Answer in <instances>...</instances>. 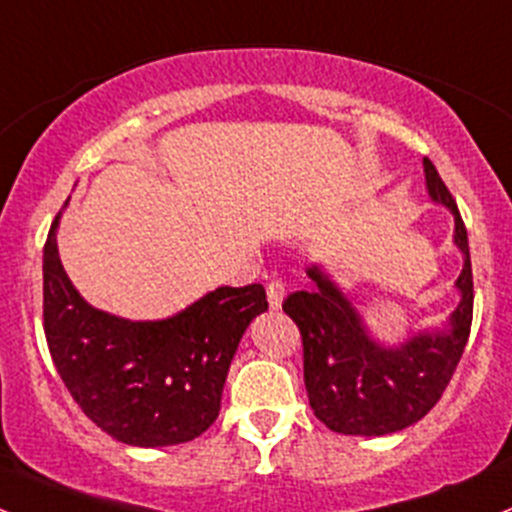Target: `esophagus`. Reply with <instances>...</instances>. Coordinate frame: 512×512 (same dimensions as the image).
<instances>
[{
	"mask_svg": "<svg viewBox=\"0 0 512 512\" xmlns=\"http://www.w3.org/2000/svg\"><path fill=\"white\" fill-rule=\"evenodd\" d=\"M266 295H268V305H271V310H278L283 305V298H286V283L271 281L266 286Z\"/></svg>",
	"mask_w": 512,
	"mask_h": 512,
	"instance_id": "34e87169",
	"label": "esophagus"
}]
</instances>
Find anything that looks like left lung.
<instances>
[{"label": "left lung", "instance_id": "obj_1", "mask_svg": "<svg viewBox=\"0 0 512 512\" xmlns=\"http://www.w3.org/2000/svg\"><path fill=\"white\" fill-rule=\"evenodd\" d=\"M426 192L453 217V244L463 268L456 278L458 305L446 325L409 333L397 345L370 333L357 305L320 263L308 266L310 288L291 293L283 310L303 335V374L313 414L347 436H384L431 412L451 382L473 318V273L468 234L439 172L424 157Z\"/></svg>", "mask_w": 512, "mask_h": 512}]
</instances>
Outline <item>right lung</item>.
<instances>
[{
  "mask_svg": "<svg viewBox=\"0 0 512 512\" xmlns=\"http://www.w3.org/2000/svg\"><path fill=\"white\" fill-rule=\"evenodd\" d=\"M59 221L44 246V333L71 397L128 446L197 439L217 421L241 337L268 310L263 286H221L162 320L120 318L93 308L66 276Z\"/></svg>",
  "mask_w": 512,
  "mask_h": 512,
  "instance_id": "right-lung-1",
  "label": "right lung"
}]
</instances>
